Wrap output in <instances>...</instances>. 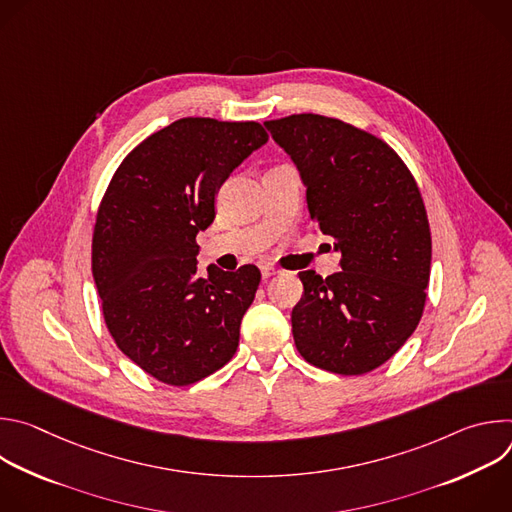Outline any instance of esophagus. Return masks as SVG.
Wrapping results in <instances>:
<instances>
[{
	"label": "esophagus",
	"instance_id": "34e87169",
	"mask_svg": "<svg viewBox=\"0 0 512 512\" xmlns=\"http://www.w3.org/2000/svg\"><path fill=\"white\" fill-rule=\"evenodd\" d=\"M275 273H279L275 267H269V265H263V267H261L263 279H267V277H271V275H275Z\"/></svg>",
	"mask_w": 512,
	"mask_h": 512
}]
</instances>
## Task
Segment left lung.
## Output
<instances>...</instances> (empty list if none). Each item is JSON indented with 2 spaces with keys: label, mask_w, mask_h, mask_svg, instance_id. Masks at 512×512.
<instances>
[{
  "label": "left lung",
  "mask_w": 512,
  "mask_h": 512,
  "mask_svg": "<svg viewBox=\"0 0 512 512\" xmlns=\"http://www.w3.org/2000/svg\"><path fill=\"white\" fill-rule=\"evenodd\" d=\"M294 160L310 216L334 239L342 271H300L291 310L298 352L318 369L364 375L417 328L431 267L423 198L389 145L340 119L302 113L265 121Z\"/></svg>",
  "instance_id": "left-lung-1"
}]
</instances>
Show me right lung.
<instances>
[{
	"instance_id": "add662e5",
	"label": "right lung",
	"mask_w": 512,
	"mask_h": 512,
	"mask_svg": "<svg viewBox=\"0 0 512 512\" xmlns=\"http://www.w3.org/2000/svg\"><path fill=\"white\" fill-rule=\"evenodd\" d=\"M263 143L255 121L178 119L129 152L101 200L93 277L105 324L166 385H192L237 352L261 273L208 265L198 275L196 235L214 221L218 188Z\"/></svg>"
}]
</instances>
